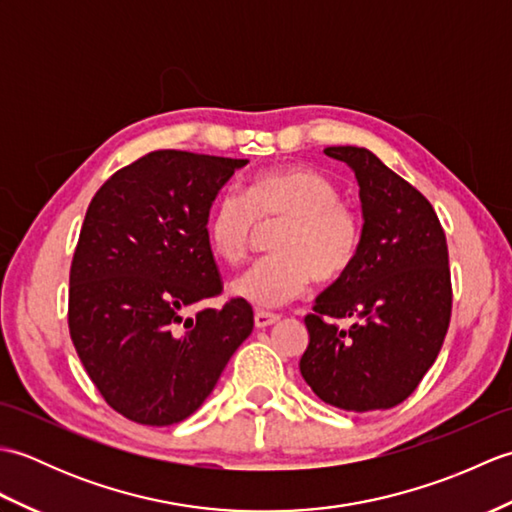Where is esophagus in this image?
Masks as SVG:
<instances>
[{
    "mask_svg": "<svg viewBox=\"0 0 512 512\" xmlns=\"http://www.w3.org/2000/svg\"><path fill=\"white\" fill-rule=\"evenodd\" d=\"M277 321H279V317L273 312H264V310L255 312V328H268V325H273Z\"/></svg>",
    "mask_w": 512,
    "mask_h": 512,
    "instance_id": "obj_1",
    "label": "esophagus"
}]
</instances>
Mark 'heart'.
<instances>
[{
    "instance_id": "b5f03b06",
    "label": "heart",
    "mask_w": 512,
    "mask_h": 512,
    "mask_svg": "<svg viewBox=\"0 0 512 512\" xmlns=\"http://www.w3.org/2000/svg\"><path fill=\"white\" fill-rule=\"evenodd\" d=\"M257 222H281L270 248L233 279V297L255 308H279L301 297L312 277L336 281L352 268L361 222L350 204L339 200L330 178L308 167L262 171L248 182L244 198L224 193L209 215L213 253L228 264L246 257Z\"/></svg>"
}]
</instances>
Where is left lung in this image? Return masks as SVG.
<instances>
[{"label":"left lung","mask_w":512,"mask_h":512,"mask_svg":"<svg viewBox=\"0 0 512 512\" xmlns=\"http://www.w3.org/2000/svg\"><path fill=\"white\" fill-rule=\"evenodd\" d=\"M354 171L363 228L352 268L314 301L299 369L345 411L396 407L436 363L451 319L447 237L433 206L365 147H325ZM325 318H352L347 331Z\"/></svg>","instance_id":"1"}]
</instances>
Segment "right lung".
I'll return each mask as SVG.
<instances>
[{
  "label": "right lung",
  "instance_id": "obj_1",
  "mask_svg": "<svg viewBox=\"0 0 512 512\" xmlns=\"http://www.w3.org/2000/svg\"><path fill=\"white\" fill-rule=\"evenodd\" d=\"M248 160L151 151L96 191L70 268V336L107 405L167 427L209 398L228 358L253 332L242 299L195 317L220 295L209 213Z\"/></svg>",
  "mask_w": 512,
  "mask_h": 512
}]
</instances>
